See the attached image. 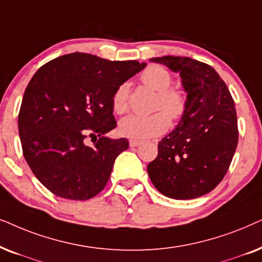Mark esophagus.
I'll return each instance as SVG.
<instances>
[{
	"label": "esophagus",
	"mask_w": 262,
	"mask_h": 262,
	"mask_svg": "<svg viewBox=\"0 0 262 262\" xmlns=\"http://www.w3.org/2000/svg\"><path fill=\"white\" fill-rule=\"evenodd\" d=\"M140 144H141V142L138 141V140H130V141H129V146H130V147H137V146H139Z\"/></svg>",
	"instance_id": "34e87169"
}]
</instances>
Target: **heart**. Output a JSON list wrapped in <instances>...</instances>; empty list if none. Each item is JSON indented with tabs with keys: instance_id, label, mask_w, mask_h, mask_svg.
I'll list each match as a JSON object with an SVG mask.
<instances>
[{
	"instance_id": "1",
	"label": "heart",
	"mask_w": 262,
	"mask_h": 262,
	"mask_svg": "<svg viewBox=\"0 0 262 262\" xmlns=\"http://www.w3.org/2000/svg\"><path fill=\"white\" fill-rule=\"evenodd\" d=\"M140 78L146 86L158 92V100H157L158 109L165 110L173 120L182 116L186 110V99L179 91L170 89L172 83V76L165 68L156 64L149 66L142 72ZM128 95V83H122L117 87L113 96V107L115 113L123 114L127 110ZM167 114L164 111H158L148 116L129 115L120 121L118 132L124 138L138 141L147 140L149 138L163 134L169 128L170 118Z\"/></svg>"
}]
</instances>
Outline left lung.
Returning <instances> with one entry per match:
<instances>
[{"label": "left lung", "mask_w": 262, "mask_h": 262, "mask_svg": "<svg viewBox=\"0 0 262 262\" xmlns=\"http://www.w3.org/2000/svg\"><path fill=\"white\" fill-rule=\"evenodd\" d=\"M149 61L180 73L187 99L179 124L158 144V156L147 165L148 176L167 198L202 196L218 186L235 155V103L218 73L204 62L180 56Z\"/></svg>", "instance_id": "8db88e82"}]
</instances>
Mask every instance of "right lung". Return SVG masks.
Wrapping results in <instances>:
<instances>
[{
    "label": "right lung",
    "instance_id": "right-lung-1",
    "mask_svg": "<svg viewBox=\"0 0 262 262\" xmlns=\"http://www.w3.org/2000/svg\"><path fill=\"white\" fill-rule=\"evenodd\" d=\"M145 62L109 61L85 52L60 56L38 69L23 97L19 135L27 164L57 196L87 200L109 181L127 139H110L116 127L113 96ZM87 134L94 145L84 142Z\"/></svg>",
    "mask_w": 262,
    "mask_h": 262
}]
</instances>
